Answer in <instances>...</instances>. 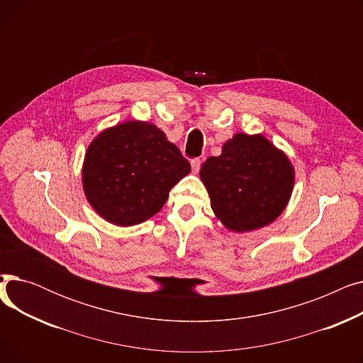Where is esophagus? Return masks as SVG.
Here are the masks:
<instances>
[{"label": "esophagus", "mask_w": 363, "mask_h": 363, "mask_svg": "<svg viewBox=\"0 0 363 363\" xmlns=\"http://www.w3.org/2000/svg\"><path fill=\"white\" fill-rule=\"evenodd\" d=\"M191 167H193V172H196V174H197V172L201 167V160L200 159H193L191 160Z\"/></svg>", "instance_id": "esophagus-1"}]
</instances>
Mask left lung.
<instances>
[{
  "label": "left lung",
  "mask_w": 363,
  "mask_h": 363,
  "mask_svg": "<svg viewBox=\"0 0 363 363\" xmlns=\"http://www.w3.org/2000/svg\"><path fill=\"white\" fill-rule=\"evenodd\" d=\"M200 178L225 226L253 231L275 220L289 203L294 170L287 156L262 135L237 133L208 157Z\"/></svg>",
  "instance_id": "left-lung-1"
}]
</instances>
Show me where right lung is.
Listing matches in <instances>:
<instances>
[{"instance_id": "add662e5", "label": "right lung", "mask_w": 363, "mask_h": 363, "mask_svg": "<svg viewBox=\"0 0 363 363\" xmlns=\"http://www.w3.org/2000/svg\"><path fill=\"white\" fill-rule=\"evenodd\" d=\"M191 166L155 125L130 121L104 130L85 156L84 189L95 212L121 226L156 215Z\"/></svg>"}]
</instances>
